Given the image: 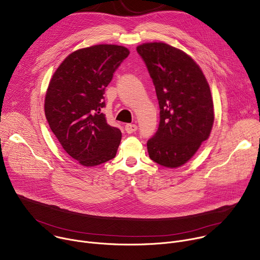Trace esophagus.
Masks as SVG:
<instances>
[{"mask_svg": "<svg viewBox=\"0 0 260 260\" xmlns=\"http://www.w3.org/2000/svg\"><path fill=\"white\" fill-rule=\"evenodd\" d=\"M124 128H125V132H126L127 134H133V133H135V132L138 129V126H137L136 124L128 123V124L125 125Z\"/></svg>", "mask_w": 260, "mask_h": 260, "instance_id": "1", "label": "esophagus"}]
</instances>
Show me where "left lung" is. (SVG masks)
<instances>
[{
	"label": "left lung",
	"instance_id": "8db88e82",
	"mask_svg": "<svg viewBox=\"0 0 260 260\" xmlns=\"http://www.w3.org/2000/svg\"><path fill=\"white\" fill-rule=\"evenodd\" d=\"M137 51L150 74L160 109L158 129L147 142L149 157L162 167H181L212 131L210 86L200 66L178 48L153 42L139 45Z\"/></svg>",
	"mask_w": 260,
	"mask_h": 260
}]
</instances>
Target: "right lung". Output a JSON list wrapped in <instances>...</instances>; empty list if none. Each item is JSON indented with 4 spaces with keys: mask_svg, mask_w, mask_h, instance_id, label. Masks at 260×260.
Instances as JSON below:
<instances>
[{
    "mask_svg": "<svg viewBox=\"0 0 260 260\" xmlns=\"http://www.w3.org/2000/svg\"><path fill=\"white\" fill-rule=\"evenodd\" d=\"M129 54L119 45L101 44L69 54L54 72L45 95V116L64 151L84 167L115 157L119 128L107 123L105 89Z\"/></svg>",
    "mask_w": 260,
    "mask_h": 260,
    "instance_id": "1",
    "label": "right lung"
}]
</instances>
